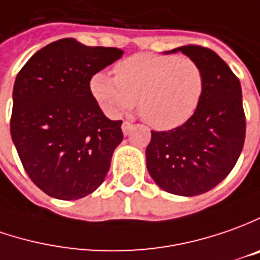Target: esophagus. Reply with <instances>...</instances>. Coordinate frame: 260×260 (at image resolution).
<instances>
[{"label":"esophagus","mask_w":260,"mask_h":260,"mask_svg":"<svg viewBox=\"0 0 260 260\" xmlns=\"http://www.w3.org/2000/svg\"><path fill=\"white\" fill-rule=\"evenodd\" d=\"M132 129V123L128 121H125L122 123V132H123V135H128Z\"/></svg>","instance_id":"obj_1"}]
</instances>
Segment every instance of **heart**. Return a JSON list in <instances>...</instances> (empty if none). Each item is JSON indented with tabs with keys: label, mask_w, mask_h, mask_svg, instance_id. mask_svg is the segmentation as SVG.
I'll return each instance as SVG.
<instances>
[{
	"label": "heart",
	"mask_w": 260,
	"mask_h": 260,
	"mask_svg": "<svg viewBox=\"0 0 260 260\" xmlns=\"http://www.w3.org/2000/svg\"><path fill=\"white\" fill-rule=\"evenodd\" d=\"M115 75L98 72L90 90L105 112L119 116L138 101V112L149 126L170 131L196 113L204 93V73L190 57L137 53L115 66Z\"/></svg>",
	"instance_id": "heart-1"
}]
</instances>
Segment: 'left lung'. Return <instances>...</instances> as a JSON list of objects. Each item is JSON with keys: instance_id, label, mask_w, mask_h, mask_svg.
Returning <instances> with one entry per match:
<instances>
[{"instance_id": "obj_1", "label": "left lung", "mask_w": 260, "mask_h": 260, "mask_svg": "<svg viewBox=\"0 0 260 260\" xmlns=\"http://www.w3.org/2000/svg\"><path fill=\"white\" fill-rule=\"evenodd\" d=\"M204 73V93L196 113L171 131L151 132L147 168L164 191L192 197L207 192L233 170L242 152L246 121L239 79L213 50L183 46Z\"/></svg>"}]
</instances>
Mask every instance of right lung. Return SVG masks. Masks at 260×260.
I'll return each instance as SVG.
<instances>
[{
  "label": "right lung",
  "instance_id": "1",
  "mask_svg": "<svg viewBox=\"0 0 260 260\" xmlns=\"http://www.w3.org/2000/svg\"><path fill=\"white\" fill-rule=\"evenodd\" d=\"M122 54L61 39L32 54L15 77L11 138L25 173L50 197H86L108 174L122 121L103 115L90 79Z\"/></svg>",
  "mask_w": 260,
  "mask_h": 260
}]
</instances>
